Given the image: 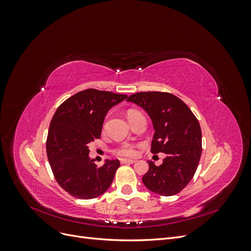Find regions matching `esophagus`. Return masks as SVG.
Returning a JSON list of instances; mask_svg holds the SVG:
<instances>
[{"mask_svg": "<svg viewBox=\"0 0 251 251\" xmlns=\"http://www.w3.org/2000/svg\"><path fill=\"white\" fill-rule=\"evenodd\" d=\"M120 162L121 164H131V163H135L136 160H134V159H121Z\"/></svg>", "mask_w": 251, "mask_h": 251, "instance_id": "esophagus-1", "label": "esophagus"}]
</instances>
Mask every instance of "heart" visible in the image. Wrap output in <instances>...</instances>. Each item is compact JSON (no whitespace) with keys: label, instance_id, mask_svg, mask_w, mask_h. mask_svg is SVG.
Returning <instances> with one entry per match:
<instances>
[{"label":"heart","instance_id":"obj_1","mask_svg":"<svg viewBox=\"0 0 251 251\" xmlns=\"http://www.w3.org/2000/svg\"><path fill=\"white\" fill-rule=\"evenodd\" d=\"M134 111H130L127 113L131 114L133 113ZM115 154L118 155V156H124V157H133V156H136V154H137V151H136V148L134 146H132V144H123V146L117 148L115 150Z\"/></svg>","mask_w":251,"mask_h":251}]
</instances>
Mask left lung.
<instances>
[{"instance_id": "1", "label": "left lung", "mask_w": 251, "mask_h": 251, "mask_svg": "<svg viewBox=\"0 0 251 251\" xmlns=\"http://www.w3.org/2000/svg\"><path fill=\"white\" fill-rule=\"evenodd\" d=\"M126 101L146 111L154 126L151 151L164 153L161 165L149 161L143 184L160 196L180 193L194 177L202 153V133L198 119L180 98L166 92H139Z\"/></svg>"}]
</instances>
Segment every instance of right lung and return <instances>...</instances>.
<instances>
[{
  "label": "right lung",
  "mask_w": 251,
  "mask_h": 251,
  "mask_svg": "<svg viewBox=\"0 0 251 251\" xmlns=\"http://www.w3.org/2000/svg\"><path fill=\"white\" fill-rule=\"evenodd\" d=\"M127 96L87 89L57 108L49 126L47 156L55 180L75 198H97L112 184L120 162L105 160L100 168L89 157V143L100 137L108 111Z\"/></svg>",
  "instance_id": "1"
}]
</instances>
